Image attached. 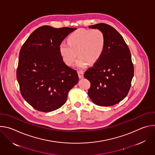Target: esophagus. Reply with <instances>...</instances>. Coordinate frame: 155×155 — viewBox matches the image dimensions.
Masks as SVG:
<instances>
[{
    "mask_svg": "<svg viewBox=\"0 0 155 155\" xmlns=\"http://www.w3.org/2000/svg\"><path fill=\"white\" fill-rule=\"evenodd\" d=\"M83 72L82 71H78V77L80 78H83Z\"/></svg>",
    "mask_w": 155,
    "mask_h": 155,
    "instance_id": "1",
    "label": "esophagus"
}]
</instances>
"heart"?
Wrapping results in <instances>:
<instances>
[{"label":"heart","mask_w":155,"mask_h":155,"mask_svg":"<svg viewBox=\"0 0 155 155\" xmlns=\"http://www.w3.org/2000/svg\"><path fill=\"white\" fill-rule=\"evenodd\" d=\"M67 43L62 42L59 45L62 59L68 65L73 66L78 55L77 65L80 68H86L89 64L97 63L101 58L105 46V36L97 29L74 31L68 35Z\"/></svg>","instance_id":"heart-1"}]
</instances>
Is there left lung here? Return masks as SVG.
Returning a JSON list of instances; mask_svg holds the SVG:
<instances>
[{"label": "left lung", "mask_w": 155, "mask_h": 155, "mask_svg": "<svg viewBox=\"0 0 155 155\" xmlns=\"http://www.w3.org/2000/svg\"><path fill=\"white\" fill-rule=\"evenodd\" d=\"M89 28L103 32L105 46L100 60L84 74L91 83L88 96L97 105H114L126 97L134 77L130 50L123 37L111 26L99 23Z\"/></svg>", "instance_id": "1"}]
</instances>
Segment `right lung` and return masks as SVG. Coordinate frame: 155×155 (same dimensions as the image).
Here are the masks:
<instances>
[{
  "mask_svg": "<svg viewBox=\"0 0 155 155\" xmlns=\"http://www.w3.org/2000/svg\"><path fill=\"white\" fill-rule=\"evenodd\" d=\"M77 28L43 26L22 46L16 71L21 94L35 109L50 112L62 107L78 83L76 70L66 65L59 45Z\"/></svg>",
  "mask_w": 155,
  "mask_h": 155,
  "instance_id": "1",
  "label": "right lung"
}]
</instances>
